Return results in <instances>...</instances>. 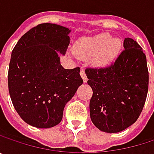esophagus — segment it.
I'll return each mask as SVG.
<instances>
[{"mask_svg": "<svg viewBox=\"0 0 154 154\" xmlns=\"http://www.w3.org/2000/svg\"><path fill=\"white\" fill-rule=\"evenodd\" d=\"M80 75H81V77H82V78H83L84 82H86V81H87V77H86L85 72V70H84V69H83V68H82V69H81V71H80Z\"/></svg>", "mask_w": 154, "mask_h": 154, "instance_id": "esophagus-1", "label": "esophagus"}]
</instances>
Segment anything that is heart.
Masks as SVG:
<instances>
[{"mask_svg": "<svg viewBox=\"0 0 154 154\" xmlns=\"http://www.w3.org/2000/svg\"><path fill=\"white\" fill-rule=\"evenodd\" d=\"M121 42L109 34H101L92 38L82 39L76 46V54L81 59L94 57V62L103 66L110 63L119 53Z\"/></svg>", "mask_w": 154, "mask_h": 154, "instance_id": "heart-1", "label": "heart"}]
</instances>
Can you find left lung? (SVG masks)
I'll use <instances>...</instances> for the list:
<instances>
[{"instance_id":"1","label":"left lung","mask_w":154,"mask_h":154,"mask_svg":"<svg viewBox=\"0 0 154 154\" xmlns=\"http://www.w3.org/2000/svg\"><path fill=\"white\" fill-rule=\"evenodd\" d=\"M124 50L109 66L87 68V84L93 89L90 117L100 130L120 132L139 118L149 85L146 56L132 38L124 39Z\"/></svg>"}]
</instances>
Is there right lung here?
<instances>
[{
  "label": "right lung",
  "mask_w": 154,
  "mask_h": 154,
  "mask_svg": "<svg viewBox=\"0 0 154 154\" xmlns=\"http://www.w3.org/2000/svg\"><path fill=\"white\" fill-rule=\"evenodd\" d=\"M70 30L39 24L21 36L12 50L8 85L13 106L27 124L49 128L58 125L66 103L83 84L80 68L65 69L58 52L65 54Z\"/></svg>",
  "instance_id": "add662e5"
}]
</instances>
